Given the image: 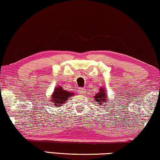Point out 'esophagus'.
Returning <instances> with one entry per match:
<instances>
[{
    "label": "esophagus",
    "mask_w": 160,
    "mask_h": 160,
    "mask_svg": "<svg viewBox=\"0 0 160 160\" xmlns=\"http://www.w3.org/2000/svg\"><path fill=\"white\" fill-rule=\"evenodd\" d=\"M78 92L81 95H84L86 93V89L84 88H79L78 90Z\"/></svg>",
    "instance_id": "obj_1"
}]
</instances>
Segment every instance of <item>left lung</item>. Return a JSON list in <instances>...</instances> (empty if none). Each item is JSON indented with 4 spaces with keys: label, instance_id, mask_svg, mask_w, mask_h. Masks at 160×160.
Listing matches in <instances>:
<instances>
[{
    "label": "left lung",
    "instance_id": "left-lung-1",
    "mask_svg": "<svg viewBox=\"0 0 160 160\" xmlns=\"http://www.w3.org/2000/svg\"><path fill=\"white\" fill-rule=\"evenodd\" d=\"M107 96L108 95L105 93V91L104 90V88H100L99 90V93H98L96 94V96H94V99L96 101L98 102V103L102 105L103 104L102 102H107ZM108 105V104H107ZM103 108V107H102Z\"/></svg>",
    "mask_w": 160,
    "mask_h": 160
}]
</instances>
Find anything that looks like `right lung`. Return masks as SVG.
I'll list each match as a JSON object with an SVG mask.
<instances>
[{"label":"right lung","instance_id":"add662e5","mask_svg":"<svg viewBox=\"0 0 160 160\" xmlns=\"http://www.w3.org/2000/svg\"><path fill=\"white\" fill-rule=\"evenodd\" d=\"M74 96V93L67 92V91L63 90L62 88L60 86H57L55 88L54 93L52 96L51 101L52 104H54V106H57L56 108L60 107L61 104H64L67 102L69 97Z\"/></svg>","mask_w":160,"mask_h":160}]
</instances>
